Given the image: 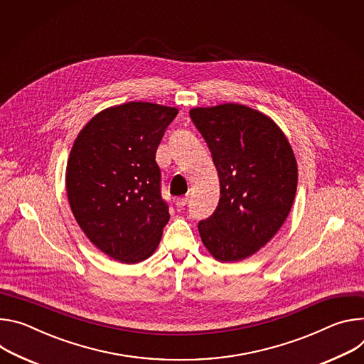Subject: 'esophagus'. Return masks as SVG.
I'll return each mask as SVG.
<instances>
[{
	"mask_svg": "<svg viewBox=\"0 0 364 364\" xmlns=\"http://www.w3.org/2000/svg\"><path fill=\"white\" fill-rule=\"evenodd\" d=\"M186 204H188V196H182V198L176 199V207L178 208H183Z\"/></svg>",
	"mask_w": 364,
	"mask_h": 364,
	"instance_id": "esophagus-1",
	"label": "esophagus"
}]
</instances>
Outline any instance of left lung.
I'll list each match as a JSON object with an SVG mask.
<instances>
[{"mask_svg": "<svg viewBox=\"0 0 364 364\" xmlns=\"http://www.w3.org/2000/svg\"><path fill=\"white\" fill-rule=\"evenodd\" d=\"M189 115L220 176L218 207L198 223L200 238L217 260H243L269 243L292 208L294 151L272 118L246 105L192 108Z\"/></svg>", "mask_w": 364, "mask_h": 364, "instance_id": "8db88e82", "label": "left lung"}]
</instances>
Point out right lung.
<instances>
[{"mask_svg": "<svg viewBox=\"0 0 364 364\" xmlns=\"http://www.w3.org/2000/svg\"><path fill=\"white\" fill-rule=\"evenodd\" d=\"M178 109L127 102L97 114L77 134L66 168L70 210L107 256L139 263L153 255L168 224L156 150Z\"/></svg>", "mask_w": 364, "mask_h": 364, "instance_id": "add662e5", "label": "right lung"}]
</instances>
